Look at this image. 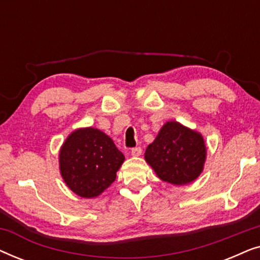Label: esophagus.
<instances>
[{
	"mask_svg": "<svg viewBox=\"0 0 260 260\" xmlns=\"http://www.w3.org/2000/svg\"><path fill=\"white\" fill-rule=\"evenodd\" d=\"M131 155H133L134 157H138V156L142 155V149L140 147L131 149Z\"/></svg>",
	"mask_w": 260,
	"mask_h": 260,
	"instance_id": "esophagus-1",
	"label": "esophagus"
}]
</instances>
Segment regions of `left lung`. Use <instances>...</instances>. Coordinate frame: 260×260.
I'll list each match as a JSON object with an SVG mask.
<instances>
[{"instance_id": "left-lung-1", "label": "left lung", "mask_w": 260, "mask_h": 260, "mask_svg": "<svg viewBox=\"0 0 260 260\" xmlns=\"http://www.w3.org/2000/svg\"><path fill=\"white\" fill-rule=\"evenodd\" d=\"M206 144L198 131L175 120L161 127L144 158L159 179L175 186L193 182L204 170Z\"/></svg>"}]
</instances>
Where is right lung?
Listing matches in <instances>:
<instances>
[{
    "label": "right lung",
    "instance_id": "right-lung-1",
    "mask_svg": "<svg viewBox=\"0 0 260 260\" xmlns=\"http://www.w3.org/2000/svg\"><path fill=\"white\" fill-rule=\"evenodd\" d=\"M108 135L95 127L74 130L59 152V168L71 190L81 198H97L116 180L124 162Z\"/></svg>",
    "mask_w": 260,
    "mask_h": 260
}]
</instances>
